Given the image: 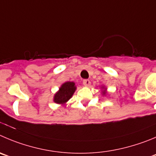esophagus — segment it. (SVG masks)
Segmentation results:
<instances>
[{
	"instance_id": "1",
	"label": "esophagus",
	"mask_w": 156,
	"mask_h": 156,
	"mask_svg": "<svg viewBox=\"0 0 156 156\" xmlns=\"http://www.w3.org/2000/svg\"><path fill=\"white\" fill-rule=\"evenodd\" d=\"M90 84H91V81L88 79H85L83 81V85H85V86H89Z\"/></svg>"
}]
</instances>
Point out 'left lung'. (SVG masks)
Listing matches in <instances>:
<instances>
[{
  "instance_id": "8db88e82",
  "label": "left lung",
  "mask_w": 156,
  "mask_h": 156,
  "mask_svg": "<svg viewBox=\"0 0 156 156\" xmlns=\"http://www.w3.org/2000/svg\"><path fill=\"white\" fill-rule=\"evenodd\" d=\"M101 94H102V95L105 96L106 94H107V88L103 85V86L101 87Z\"/></svg>"
}]
</instances>
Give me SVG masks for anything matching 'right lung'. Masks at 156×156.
Masks as SVG:
<instances>
[{
    "mask_svg": "<svg viewBox=\"0 0 156 156\" xmlns=\"http://www.w3.org/2000/svg\"><path fill=\"white\" fill-rule=\"evenodd\" d=\"M75 90H76V85L73 81H66L63 83L58 91L54 95V102L65 105L67 101L72 97Z\"/></svg>",
    "mask_w": 156,
    "mask_h": 156,
    "instance_id": "add662e5",
    "label": "right lung"
}]
</instances>
